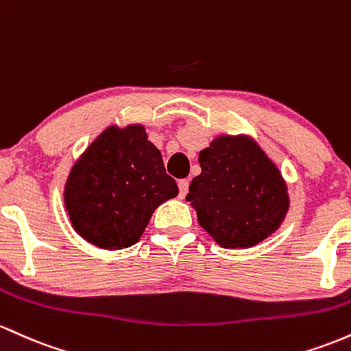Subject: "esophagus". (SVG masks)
<instances>
[{
	"label": "esophagus",
	"mask_w": 351,
	"mask_h": 351,
	"mask_svg": "<svg viewBox=\"0 0 351 351\" xmlns=\"http://www.w3.org/2000/svg\"><path fill=\"white\" fill-rule=\"evenodd\" d=\"M187 192H189V180L187 179L179 180V195L186 197Z\"/></svg>",
	"instance_id": "obj_1"
}]
</instances>
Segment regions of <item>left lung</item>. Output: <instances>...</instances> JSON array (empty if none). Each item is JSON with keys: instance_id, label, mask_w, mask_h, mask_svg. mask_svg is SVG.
Returning a JSON list of instances; mask_svg holds the SVG:
<instances>
[{"instance_id": "obj_1", "label": "left lung", "mask_w": 351, "mask_h": 351, "mask_svg": "<svg viewBox=\"0 0 351 351\" xmlns=\"http://www.w3.org/2000/svg\"><path fill=\"white\" fill-rule=\"evenodd\" d=\"M202 172L187 202L200 227L223 249H249L274 234L290 207L280 171L250 136L215 137L200 151Z\"/></svg>"}]
</instances>
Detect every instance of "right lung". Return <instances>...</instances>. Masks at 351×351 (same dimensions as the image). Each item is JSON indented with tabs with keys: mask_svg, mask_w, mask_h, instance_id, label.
Here are the masks:
<instances>
[{
	"mask_svg": "<svg viewBox=\"0 0 351 351\" xmlns=\"http://www.w3.org/2000/svg\"><path fill=\"white\" fill-rule=\"evenodd\" d=\"M179 194L143 124L104 129L71 169L64 207L71 226L104 250L139 242L152 212Z\"/></svg>",
	"mask_w": 351,
	"mask_h": 351,
	"instance_id": "right-lung-1",
	"label": "right lung"
}]
</instances>
